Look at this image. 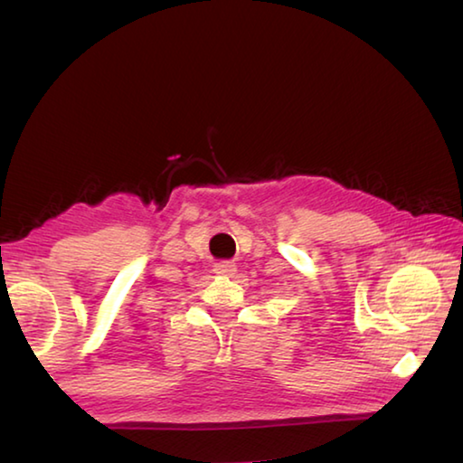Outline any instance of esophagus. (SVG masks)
<instances>
[{"label":"esophagus","instance_id":"34e87169","mask_svg":"<svg viewBox=\"0 0 463 463\" xmlns=\"http://www.w3.org/2000/svg\"><path fill=\"white\" fill-rule=\"evenodd\" d=\"M214 271L218 273V276H232V273L237 271V265H234L232 261H221L214 265Z\"/></svg>","mask_w":463,"mask_h":463}]
</instances>
